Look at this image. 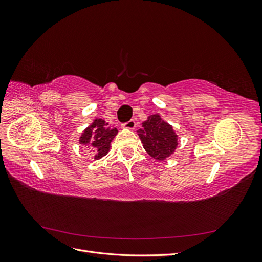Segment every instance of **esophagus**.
Listing matches in <instances>:
<instances>
[{
	"instance_id": "1",
	"label": "esophagus",
	"mask_w": 262,
	"mask_h": 262,
	"mask_svg": "<svg viewBox=\"0 0 262 262\" xmlns=\"http://www.w3.org/2000/svg\"><path fill=\"white\" fill-rule=\"evenodd\" d=\"M122 126H123V128H125V129L132 130V129L136 128V121H134L133 119H131V120H129L128 122H124V123L122 124Z\"/></svg>"
}]
</instances>
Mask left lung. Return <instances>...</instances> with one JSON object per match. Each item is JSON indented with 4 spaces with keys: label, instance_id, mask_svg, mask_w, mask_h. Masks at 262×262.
<instances>
[{
    "label": "left lung",
    "instance_id": "left-lung-1",
    "mask_svg": "<svg viewBox=\"0 0 262 262\" xmlns=\"http://www.w3.org/2000/svg\"><path fill=\"white\" fill-rule=\"evenodd\" d=\"M138 133L147 154L157 161H164L175 152L178 145L172 126L163 121L160 115L149 116Z\"/></svg>",
    "mask_w": 262,
    "mask_h": 262
}]
</instances>
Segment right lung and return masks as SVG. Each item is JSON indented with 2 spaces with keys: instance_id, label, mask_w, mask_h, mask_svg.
<instances>
[{
  "instance_id": "add662e5",
  "label": "right lung",
  "mask_w": 262,
  "mask_h": 262,
  "mask_svg": "<svg viewBox=\"0 0 262 262\" xmlns=\"http://www.w3.org/2000/svg\"><path fill=\"white\" fill-rule=\"evenodd\" d=\"M117 133L118 130L110 128L105 120L96 119L89 128L84 130L80 138V143L92 148L95 153V160H99L109 152L110 143Z\"/></svg>"
}]
</instances>
